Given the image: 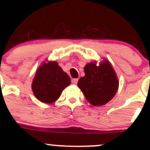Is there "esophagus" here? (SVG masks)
<instances>
[{
    "mask_svg": "<svg viewBox=\"0 0 150 150\" xmlns=\"http://www.w3.org/2000/svg\"><path fill=\"white\" fill-rule=\"evenodd\" d=\"M78 78H73L72 80V83L74 85H76L78 83Z\"/></svg>",
    "mask_w": 150,
    "mask_h": 150,
    "instance_id": "esophagus-1",
    "label": "esophagus"
}]
</instances>
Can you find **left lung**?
Listing matches in <instances>:
<instances>
[{
	"label": "left lung",
	"mask_w": 150,
	"mask_h": 150,
	"mask_svg": "<svg viewBox=\"0 0 150 150\" xmlns=\"http://www.w3.org/2000/svg\"><path fill=\"white\" fill-rule=\"evenodd\" d=\"M85 76L79 79L78 86L88 102L93 106L104 105L115 96L118 89V79L107 60L91 62L84 67Z\"/></svg>",
	"instance_id": "left-lung-1"
}]
</instances>
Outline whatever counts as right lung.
I'll use <instances>...</instances> for the list:
<instances>
[{
	"label": "right lung",
	"mask_w": 150,
	"mask_h": 150,
	"mask_svg": "<svg viewBox=\"0 0 150 150\" xmlns=\"http://www.w3.org/2000/svg\"><path fill=\"white\" fill-rule=\"evenodd\" d=\"M70 83V78L58 63L48 62H43L36 71L32 89L39 101L51 104L59 98L62 91Z\"/></svg>",
	"instance_id": "right-lung-1"
}]
</instances>
